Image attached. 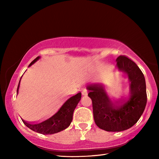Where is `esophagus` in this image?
Listing matches in <instances>:
<instances>
[{
	"label": "esophagus",
	"mask_w": 159,
	"mask_h": 159,
	"mask_svg": "<svg viewBox=\"0 0 159 159\" xmlns=\"http://www.w3.org/2000/svg\"><path fill=\"white\" fill-rule=\"evenodd\" d=\"M82 95H88V91H87V90L83 89V90H82Z\"/></svg>",
	"instance_id": "34e87169"
}]
</instances>
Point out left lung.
Returning <instances> with one entry per match:
<instances>
[{
  "instance_id": "obj_1",
  "label": "left lung",
  "mask_w": 159,
  "mask_h": 159,
  "mask_svg": "<svg viewBox=\"0 0 159 159\" xmlns=\"http://www.w3.org/2000/svg\"><path fill=\"white\" fill-rule=\"evenodd\" d=\"M116 61L118 71L128 77L127 97L112 102L103 84L93 83L87 86L96 125L108 132H120L131 128L141 117L147 104L146 82L138 66L124 55L119 56Z\"/></svg>"
}]
</instances>
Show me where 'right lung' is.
I'll use <instances>...</instances> for the list:
<instances>
[{
    "mask_svg": "<svg viewBox=\"0 0 159 159\" xmlns=\"http://www.w3.org/2000/svg\"><path fill=\"white\" fill-rule=\"evenodd\" d=\"M40 58H41L40 56L37 57L34 61H31L29 66H31ZM21 79L17 87V94L19 88H20ZM80 98H81V93H80L69 98L64 102L62 105L60 107V109L55 114L41 122L36 123H29L24 120L23 122L26 126H27L31 130L43 134H52L59 133L61 130H65L71 124L72 118H73L74 111L77 104L80 102Z\"/></svg>",
    "mask_w": 159,
    "mask_h": 159,
    "instance_id": "add662e5",
    "label": "right lung"
}]
</instances>
